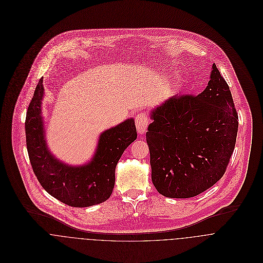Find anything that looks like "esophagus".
I'll return each mask as SVG.
<instances>
[{
    "instance_id": "esophagus-1",
    "label": "esophagus",
    "mask_w": 263,
    "mask_h": 263,
    "mask_svg": "<svg viewBox=\"0 0 263 263\" xmlns=\"http://www.w3.org/2000/svg\"><path fill=\"white\" fill-rule=\"evenodd\" d=\"M148 123H149V119L145 113H139L136 116V126L138 128L139 134L143 135L146 132L148 127Z\"/></svg>"
}]
</instances>
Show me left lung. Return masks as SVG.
I'll return each instance as SVG.
<instances>
[{
    "label": "left lung",
    "instance_id": "8db88e82",
    "mask_svg": "<svg viewBox=\"0 0 263 263\" xmlns=\"http://www.w3.org/2000/svg\"><path fill=\"white\" fill-rule=\"evenodd\" d=\"M146 134L152 181L166 197L196 196L225 174L236 144L238 113L217 66L198 95H175L151 112Z\"/></svg>",
    "mask_w": 263,
    "mask_h": 263
}]
</instances>
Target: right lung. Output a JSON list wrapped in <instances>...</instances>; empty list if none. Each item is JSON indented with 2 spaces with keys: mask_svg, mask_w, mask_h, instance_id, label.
Here are the masks:
<instances>
[{
  "mask_svg": "<svg viewBox=\"0 0 263 263\" xmlns=\"http://www.w3.org/2000/svg\"><path fill=\"white\" fill-rule=\"evenodd\" d=\"M41 78L28 106L25 119L29 160L40 185L60 201L86 208L107 200L115 182V167L124 150L137 139L133 118L103 132L92 160L83 166H69L55 159L46 146L41 100Z\"/></svg>",
  "mask_w": 263,
  "mask_h": 263,
  "instance_id": "1",
  "label": "right lung"
}]
</instances>
